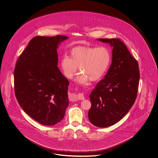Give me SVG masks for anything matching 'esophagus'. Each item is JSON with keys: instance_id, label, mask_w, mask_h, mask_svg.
I'll list each match as a JSON object with an SVG mask.
<instances>
[{"instance_id": "esophagus-1", "label": "esophagus", "mask_w": 158, "mask_h": 158, "mask_svg": "<svg viewBox=\"0 0 158 158\" xmlns=\"http://www.w3.org/2000/svg\"><path fill=\"white\" fill-rule=\"evenodd\" d=\"M72 99L74 101H77V100H83L85 99V97L83 94H75L73 96Z\"/></svg>"}]
</instances>
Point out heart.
Masks as SVG:
<instances>
[{"label":"heart","mask_w":158,"mask_h":158,"mask_svg":"<svg viewBox=\"0 0 158 158\" xmlns=\"http://www.w3.org/2000/svg\"><path fill=\"white\" fill-rule=\"evenodd\" d=\"M111 61V53L104 46L77 47L70 51V57L63 56L60 66L63 74L72 79L79 67L81 73L76 82L88 85L89 81H97L105 75Z\"/></svg>","instance_id":"heart-1"}]
</instances>
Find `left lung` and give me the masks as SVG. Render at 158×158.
I'll list each match as a JSON object with an SVG mask.
<instances>
[{
  "instance_id": "obj_1",
  "label": "left lung",
  "mask_w": 158,
  "mask_h": 158,
  "mask_svg": "<svg viewBox=\"0 0 158 158\" xmlns=\"http://www.w3.org/2000/svg\"><path fill=\"white\" fill-rule=\"evenodd\" d=\"M113 47L112 62L104 79L89 95L90 123L98 127L113 126L121 120L135 102L140 72L137 60L120 40L98 38Z\"/></svg>"
}]
</instances>
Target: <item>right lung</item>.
<instances>
[{
	"instance_id": "1",
	"label": "right lung",
	"mask_w": 158,
	"mask_h": 158,
	"mask_svg": "<svg viewBox=\"0 0 158 158\" xmlns=\"http://www.w3.org/2000/svg\"><path fill=\"white\" fill-rule=\"evenodd\" d=\"M68 38H33L15 64L16 99L25 113L45 126L61 121L69 105V82L57 67V52Z\"/></svg>"
}]
</instances>
